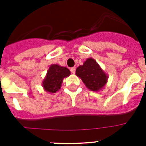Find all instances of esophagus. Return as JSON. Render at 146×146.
<instances>
[{"mask_svg": "<svg viewBox=\"0 0 146 146\" xmlns=\"http://www.w3.org/2000/svg\"><path fill=\"white\" fill-rule=\"evenodd\" d=\"M75 70H76L75 67H72V68H71L70 69L71 72H72V74H74V73H75Z\"/></svg>", "mask_w": 146, "mask_h": 146, "instance_id": "1", "label": "esophagus"}]
</instances>
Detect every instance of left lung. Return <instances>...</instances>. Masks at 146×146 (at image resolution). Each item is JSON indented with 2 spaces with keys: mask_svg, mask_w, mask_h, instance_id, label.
<instances>
[{
  "mask_svg": "<svg viewBox=\"0 0 146 146\" xmlns=\"http://www.w3.org/2000/svg\"><path fill=\"white\" fill-rule=\"evenodd\" d=\"M76 75L82 80L89 90L95 92L102 90L108 80V74L92 58H87L84 64L77 67Z\"/></svg>",
  "mask_w": 146,
  "mask_h": 146,
  "instance_id": "8db88e82",
  "label": "left lung"
}]
</instances>
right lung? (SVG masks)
<instances>
[{
  "label": "right lung",
  "instance_id": "right-lung-1",
  "mask_svg": "<svg viewBox=\"0 0 146 146\" xmlns=\"http://www.w3.org/2000/svg\"><path fill=\"white\" fill-rule=\"evenodd\" d=\"M70 74V71L66 67L58 64L50 65L42 84L44 91L50 94L57 92L61 87L64 78L69 77Z\"/></svg>",
  "mask_w": 146,
  "mask_h": 146
}]
</instances>
